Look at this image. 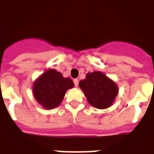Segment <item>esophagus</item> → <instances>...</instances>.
<instances>
[{"mask_svg": "<svg viewBox=\"0 0 154 154\" xmlns=\"http://www.w3.org/2000/svg\"><path fill=\"white\" fill-rule=\"evenodd\" d=\"M73 82H74V85H75V87H77V86H78V82H79V81H78V79H74Z\"/></svg>", "mask_w": 154, "mask_h": 154, "instance_id": "obj_1", "label": "esophagus"}]
</instances>
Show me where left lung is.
I'll return each mask as SVG.
<instances>
[{"label": "left lung", "mask_w": 154, "mask_h": 154, "mask_svg": "<svg viewBox=\"0 0 154 154\" xmlns=\"http://www.w3.org/2000/svg\"><path fill=\"white\" fill-rule=\"evenodd\" d=\"M79 87L92 106L104 109L110 107L118 94V87L112 80L100 72L88 73Z\"/></svg>", "instance_id": "obj_1"}]
</instances>
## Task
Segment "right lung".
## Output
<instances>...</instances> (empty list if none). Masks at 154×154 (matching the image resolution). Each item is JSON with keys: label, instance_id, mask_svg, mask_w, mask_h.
<instances>
[{"label": "right lung", "instance_id": "obj_1", "mask_svg": "<svg viewBox=\"0 0 154 154\" xmlns=\"http://www.w3.org/2000/svg\"><path fill=\"white\" fill-rule=\"evenodd\" d=\"M73 87V82L64 78L56 70H48L35 82L33 93L36 100L47 109L57 107L66 90Z\"/></svg>", "mask_w": 154, "mask_h": 154}]
</instances>
